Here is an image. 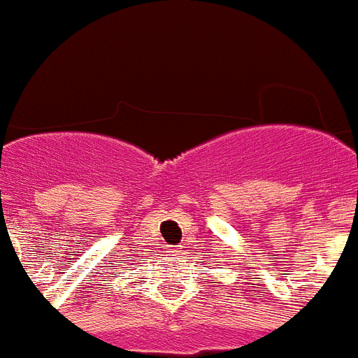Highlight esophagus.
<instances>
[{"label": "esophagus", "mask_w": 358, "mask_h": 358, "mask_svg": "<svg viewBox=\"0 0 358 358\" xmlns=\"http://www.w3.org/2000/svg\"><path fill=\"white\" fill-rule=\"evenodd\" d=\"M169 252L173 256H176L180 252V245H173V247H169Z\"/></svg>", "instance_id": "obj_1"}]
</instances>
